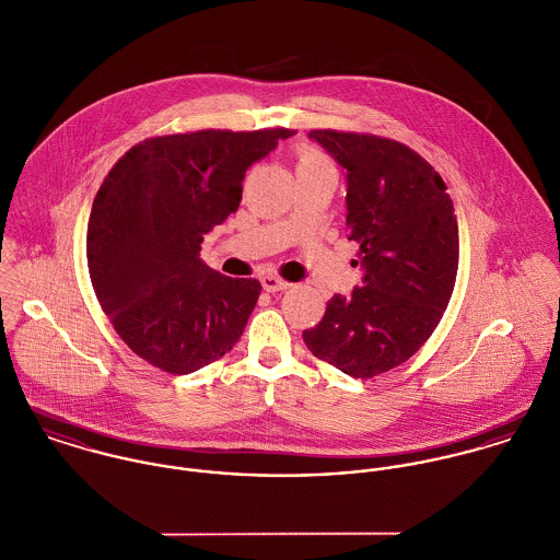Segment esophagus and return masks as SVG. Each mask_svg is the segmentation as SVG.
I'll return each mask as SVG.
<instances>
[{
    "instance_id": "obj_1",
    "label": "esophagus",
    "mask_w": 560,
    "mask_h": 560,
    "mask_svg": "<svg viewBox=\"0 0 560 560\" xmlns=\"http://www.w3.org/2000/svg\"><path fill=\"white\" fill-rule=\"evenodd\" d=\"M260 284H262V289H265L267 293H278V291H287V289L291 287L289 282H284V280L276 278V276H262V278H260Z\"/></svg>"
}]
</instances>
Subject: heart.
<instances>
[{"mask_svg":"<svg viewBox=\"0 0 560 560\" xmlns=\"http://www.w3.org/2000/svg\"><path fill=\"white\" fill-rule=\"evenodd\" d=\"M308 165H329L327 161L323 160L320 155H317L315 151H302L300 153V160H298V167H308Z\"/></svg>","mask_w":560,"mask_h":560,"instance_id":"heart-1","label":"heart"}]
</instances>
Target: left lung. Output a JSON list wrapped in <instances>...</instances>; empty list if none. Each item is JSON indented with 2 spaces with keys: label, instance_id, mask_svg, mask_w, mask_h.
<instances>
[{
  "label": "left lung",
  "instance_id": "8db88e82",
  "mask_svg": "<svg viewBox=\"0 0 560 560\" xmlns=\"http://www.w3.org/2000/svg\"><path fill=\"white\" fill-rule=\"evenodd\" d=\"M308 138L345 170L347 237L360 243L362 287L334 295L304 342L369 380L409 360L442 319L459 267L457 218L442 176L405 144L329 129Z\"/></svg>",
  "mask_w": 560,
  "mask_h": 560
}]
</instances>
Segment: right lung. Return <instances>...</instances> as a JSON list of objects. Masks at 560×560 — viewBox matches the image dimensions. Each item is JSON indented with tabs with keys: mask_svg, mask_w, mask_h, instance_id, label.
Wrapping results in <instances>:
<instances>
[{
	"mask_svg": "<svg viewBox=\"0 0 560 560\" xmlns=\"http://www.w3.org/2000/svg\"><path fill=\"white\" fill-rule=\"evenodd\" d=\"M293 133L151 138L105 176L88 220L90 280L118 336L153 366L189 375L240 340L260 282L207 267L200 243L240 209L245 170Z\"/></svg>",
	"mask_w": 560,
	"mask_h": 560,
	"instance_id": "right-lung-1",
	"label": "right lung"
}]
</instances>
